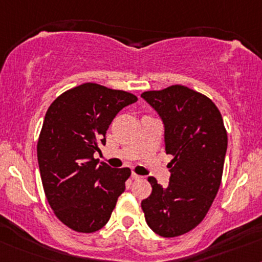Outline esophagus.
Returning <instances> with one entry per match:
<instances>
[{
  "label": "esophagus",
  "instance_id": "34e87169",
  "mask_svg": "<svg viewBox=\"0 0 262 262\" xmlns=\"http://www.w3.org/2000/svg\"><path fill=\"white\" fill-rule=\"evenodd\" d=\"M132 178H133L134 180H139V179H142V175H138V174H136V173H132Z\"/></svg>",
  "mask_w": 262,
  "mask_h": 262
}]
</instances>
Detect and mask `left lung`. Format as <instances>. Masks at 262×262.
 Instances as JSON below:
<instances>
[{"instance_id": "obj_1", "label": "left lung", "mask_w": 262, "mask_h": 262, "mask_svg": "<svg viewBox=\"0 0 262 262\" xmlns=\"http://www.w3.org/2000/svg\"><path fill=\"white\" fill-rule=\"evenodd\" d=\"M142 98L164 124L169 185L149 177L150 196L142 201L148 226L164 237L190 231L205 217L216 196L228 149V134L219 109L208 97L184 87L144 92Z\"/></svg>"}]
</instances>
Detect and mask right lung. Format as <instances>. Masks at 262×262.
<instances>
[{
	"mask_svg": "<svg viewBox=\"0 0 262 262\" xmlns=\"http://www.w3.org/2000/svg\"><path fill=\"white\" fill-rule=\"evenodd\" d=\"M138 100L134 94L84 83L61 94L48 108L37 157L52 210L78 232H94L108 223L130 169L98 164L94 153L105 144L114 117Z\"/></svg>",
	"mask_w": 262,
	"mask_h": 262,
	"instance_id": "obj_1",
	"label": "right lung"
}]
</instances>
